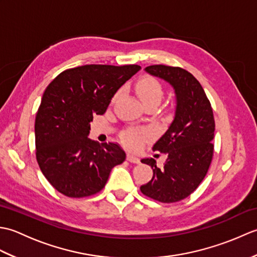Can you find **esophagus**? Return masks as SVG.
<instances>
[{
  "label": "esophagus",
  "mask_w": 257,
  "mask_h": 257,
  "mask_svg": "<svg viewBox=\"0 0 257 257\" xmlns=\"http://www.w3.org/2000/svg\"><path fill=\"white\" fill-rule=\"evenodd\" d=\"M127 160L129 162H132V163H140V160H139L138 157H136L134 155H130V154L127 155Z\"/></svg>",
  "instance_id": "esophagus-1"
}]
</instances>
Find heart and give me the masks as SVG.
<instances>
[{"mask_svg":"<svg viewBox=\"0 0 257 257\" xmlns=\"http://www.w3.org/2000/svg\"><path fill=\"white\" fill-rule=\"evenodd\" d=\"M136 92L138 94L141 101L144 102V105L150 102H160L163 97L161 84L151 76L143 77L136 84ZM148 136L149 133L146 130L130 129L122 135V140L129 148L138 149Z\"/></svg>","mask_w":257,"mask_h":257,"instance_id":"1","label":"heart"}]
</instances>
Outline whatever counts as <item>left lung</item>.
Wrapping results in <instances>:
<instances>
[{
	"mask_svg": "<svg viewBox=\"0 0 257 257\" xmlns=\"http://www.w3.org/2000/svg\"><path fill=\"white\" fill-rule=\"evenodd\" d=\"M145 70L173 87L177 108L173 121L152 148L167 154V162L158 168L154 158L141 160L152 168L154 177L140 190L150 199L173 203L194 192L206 176L214 154V117L204 89L188 70L166 65Z\"/></svg>",
	"mask_w": 257,
	"mask_h": 257,
	"instance_id": "left-lung-1",
	"label": "left lung"
}]
</instances>
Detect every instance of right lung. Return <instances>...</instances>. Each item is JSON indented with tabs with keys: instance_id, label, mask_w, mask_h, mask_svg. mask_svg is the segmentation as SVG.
Returning a JSON list of instances; mask_svg holds the SVG:
<instances>
[{
	"instance_id": "right-lung-1",
	"label": "right lung",
	"mask_w": 257,
	"mask_h": 257,
	"mask_svg": "<svg viewBox=\"0 0 257 257\" xmlns=\"http://www.w3.org/2000/svg\"><path fill=\"white\" fill-rule=\"evenodd\" d=\"M139 65H84L64 70L46 87L35 118L36 160L53 188L69 198L94 195L125 159L118 144L88 138L95 114L140 70Z\"/></svg>"
}]
</instances>
